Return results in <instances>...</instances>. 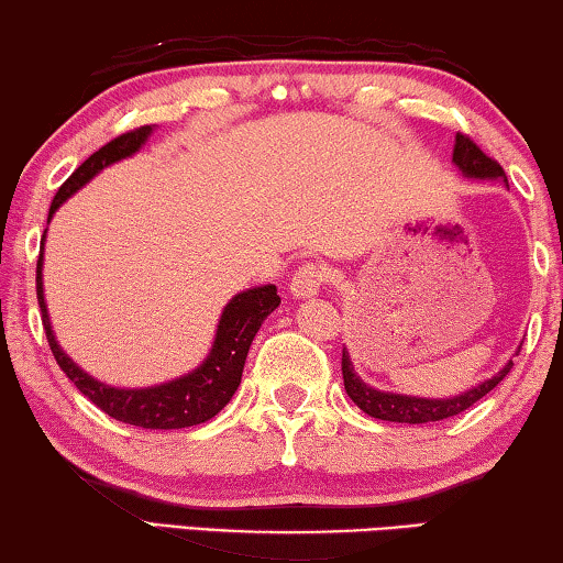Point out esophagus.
<instances>
[{
  "label": "esophagus",
  "mask_w": 563,
  "mask_h": 563,
  "mask_svg": "<svg viewBox=\"0 0 563 563\" xmlns=\"http://www.w3.org/2000/svg\"><path fill=\"white\" fill-rule=\"evenodd\" d=\"M327 282V266L324 264H301L297 274L291 276V284L289 289L297 299H307V297H314V294L324 287Z\"/></svg>",
  "instance_id": "34e87169"
}]
</instances>
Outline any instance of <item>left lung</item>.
<instances>
[{
	"label": "left lung",
	"instance_id": "left-lung-1",
	"mask_svg": "<svg viewBox=\"0 0 563 563\" xmlns=\"http://www.w3.org/2000/svg\"><path fill=\"white\" fill-rule=\"evenodd\" d=\"M454 164L468 179L506 181L501 164L494 162L492 156H486L466 134H456ZM511 366L514 362L509 358L499 374H494L492 379L472 386V389H466L464 394L449 396V399H423V396L374 389V386H368L364 379H358L346 349L342 352V374H344V389L349 394V399H352L364 413H368V417L382 419V421H396V423H427V421H441V419L456 417V413L474 407L482 396L489 394L494 386L511 372Z\"/></svg>",
	"mask_w": 563,
	"mask_h": 563
}]
</instances>
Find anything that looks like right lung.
<instances>
[{"instance_id":"obj_1","label":"right lung","mask_w":563,"mask_h":563,"mask_svg":"<svg viewBox=\"0 0 563 563\" xmlns=\"http://www.w3.org/2000/svg\"><path fill=\"white\" fill-rule=\"evenodd\" d=\"M154 126H140L132 129L122 136H117L109 144L101 146L81 167L74 169L71 177L62 184L57 197L52 199L49 219L64 201H67L74 191L85 187V184L97 177V174L114 164L119 159H126L142 150V144L152 136ZM47 219V221H49ZM47 236V229H44ZM42 264H44V239L40 249V262H36V301L42 309V324L47 342L52 346V354L64 374L69 376L74 386L87 396L91 404L109 413V417L132 427L142 429H187L205 423L211 417L227 407L232 399L236 386L242 384L244 362L252 346L256 331H260L262 321L279 307V294H276L274 284H264V287H254L246 291H239L236 297L229 299V303L221 311L214 344H211L209 356L201 362L195 372L179 376V379L146 386V389H117V386L101 384L79 368L71 358L62 352L57 339H54L52 321L47 314V301H44V282H42Z\"/></svg>"}]
</instances>
